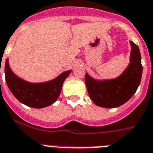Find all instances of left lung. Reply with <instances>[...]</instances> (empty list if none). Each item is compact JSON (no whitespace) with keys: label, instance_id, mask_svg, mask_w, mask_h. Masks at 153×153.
Wrapping results in <instances>:
<instances>
[{"label":"left lung","instance_id":"obj_1","mask_svg":"<svg viewBox=\"0 0 153 153\" xmlns=\"http://www.w3.org/2000/svg\"><path fill=\"white\" fill-rule=\"evenodd\" d=\"M130 63L120 75L110 79L99 80L86 72L85 85L88 94L97 106L105 108H117L128 101L137 91L142 75L140 50L130 41Z\"/></svg>","mask_w":153,"mask_h":153}]
</instances>
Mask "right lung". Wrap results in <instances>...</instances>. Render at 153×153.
Returning <instances> with one entry per match:
<instances>
[{"label": "right lung", "instance_id": "right-lung-1", "mask_svg": "<svg viewBox=\"0 0 153 153\" xmlns=\"http://www.w3.org/2000/svg\"><path fill=\"white\" fill-rule=\"evenodd\" d=\"M71 72V70L65 71L55 79L44 82H30L12 71L8 59H6L4 65L6 83L10 91L19 102L33 108H45L56 102Z\"/></svg>", "mask_w": 153, "mask_h": 153}]
</instances>
